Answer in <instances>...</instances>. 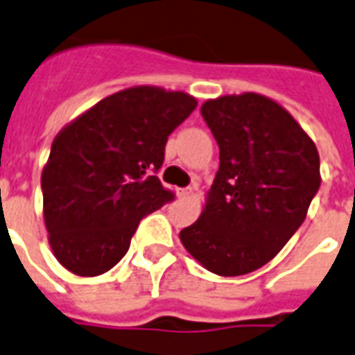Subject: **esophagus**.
Masks as SVG:
<instances>
[{
	"label": "esophagus",
	"instance_id": "1",
	"mask_svg": "<svg viewBox=\"0 0 355 355\" xmlns=\"http://www.w3.org/2000/svg\"><path fill=\"white\" fill-rule=\"evenodd\" d=\"M194 191V187H187V189H178V198H189Z\"/></svg>",
	"mask_w": 355,
	"mask_h": 355
}]
</instances>
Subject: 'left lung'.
<instances>
[{
  "instance_id": "left-lung-1",
  "label": "left lung",
  "mask_w": 355,
  "mask_h": 355,
  "mask_svg": "<svg viewBox=\"0 0 355 355\" xmlns=\"http://www.w3.org/2000/svg\"><path fill=\"white\" fill-rule=\"evenodd\" d=\"M202 116L220 166L203 213L180 239L209 272L243 276L266 265L306 220L320 159L295 118L255 92L207 100Z\"/></svg>"
}]
</instances>
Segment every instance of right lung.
<instances>
[{
  "label": "right lung",
  "mask_w": 355,
  "mask_h": 355,
  "mask_svg": "<svg viewBox=\"0 0 355 355\" xmlns=\"http://www.w3.org/2000/svg\"><path fill=\"white\" fill-rule=\"evenodd\" d=\"M198 101L133 87L98 101L51 144L42 172L44 222L55 257L78 276H100L123 255L139 222L174 200L157 178L168 135Z\"/></svg>",
  "instance_id": "add662e5"
}]
</instances>
